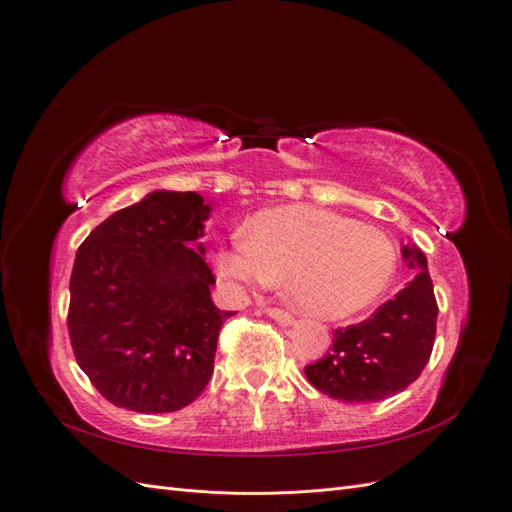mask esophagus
Instances as JSON below:
<instances>
[{"label": "esophagus", "instance_id": "1", "mask_svg": "<svg viewBox=\"0 0 512 512\" xmlns=\"http://www.w3.org/2000/svg\"><path fill=\"white\" fill-rule=\"evenodd\" d=\"M267 314H269L273 320L282 322V324H292V322H294V316H292L290 312H286V309H282V307H267Z\"/></svg>", "mask_w": 512, "mask_h": 512}]
</instances>
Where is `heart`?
Listing matches in <instances>:
<instances>
[{"instance_id":"b5f03b06","label":"heart","mask_w":512,"mask_h":512,"mask_svg":"<svg viewBox=\"0 0 512 512\" xmlns=\"http://www.w3.org/2000/svg\"><path fill=\"white\" fill-rule=\"evenodd\" d=\"M226 282L286 284L301 312L344 320L374 305L391 286L397 247L380 228L309 205L254 215L250 232H237L215 254Z\"/></svg>"}]
</instances>
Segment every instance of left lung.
<instances>
[{
    "instance_id": "left-lung-1",
    "label": "left lung",
    "mask_w": 512,
    "mask_h": 512,
    "mask_svg": "<svg viewBox=\"0 0 512 512\" xmlns=\"http://www.w3.org/2000/svg\"><path fill=\"white\" fill-rule=\"evenodd\" d=\"M414 280L380 305L371 318L333 331V346L305 365L312 386L348 404L382 401L408 386L425 369L436 339L438 303L427 258L414 243L401 247Z\"/></svg>"
}]
</instances>
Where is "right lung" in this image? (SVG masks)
Masks as SVG:
<instances>
[{
  "label": "right lung",
  "mask_w": 512,
  "mask_h": 512,
  "mask_svg": "<svg viewBox=\"0 0 512 512\" xmlns=\"http://www.w3.org/2000/svg\"><path fill=\"white\" fill-rule=\"evenodd\" d=\"M211 205L196 192H151L91 230L70 275L76 363L117 408L181 410L203 393L232 312L211 301Z\"/></svg>",
  "instance_id": "obj_1"
}]
</instances>
